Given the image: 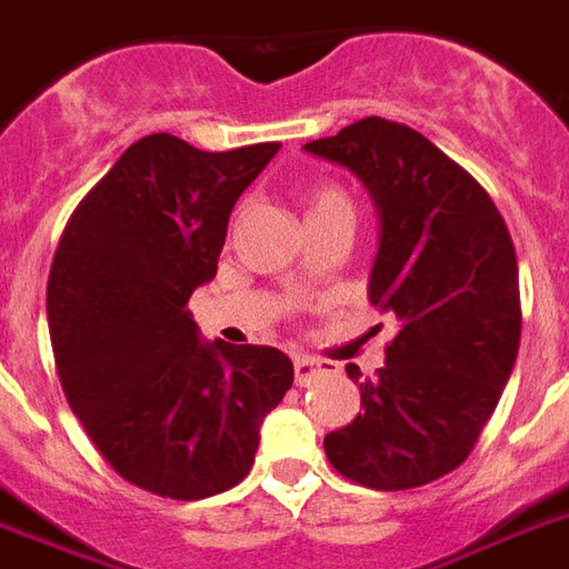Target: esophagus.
Instances as JSON below:
<instances>
[{
  "mask_svg": "<svg viewBox=\"0 0 569 569\" xmlns=\"http://www.w3.org/2000/svg\"><path fill=\"white\" fill-rule=\"evenodd\" d=\"M320 371H323V366H320L318 360L306 357V353H297V357H293V378H297V383H300V387H306V383L315 381Z\"/></svg>",
  "mask_w": 569,
  "mask_h": 569,
  "instance_id": "esophagus-1",
  "label": "esophagus"
}]
</instances>
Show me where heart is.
I'll return each mask as SVG.
<instances>
[{"label":"heart","instance_id":"b5f03b06","mask_svg":"<svg viewBox=\"0 0 569 569\" xmlns=\"http://www.w3.org/2000/svg\"><path fill=\"white\" fill-rule=\"evenodd\" d=\"M332 200H341V198L339 194H332V191H320V194H315V200H311L309 209L320 207V203H332Z\"/></svg>","mask_w":569,"mask_h":569}]
</instances>
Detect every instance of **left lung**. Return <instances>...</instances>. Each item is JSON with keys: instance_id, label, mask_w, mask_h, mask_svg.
Segmentation results:
<instances>
[{"instance_id": "8db88e82", "label": "left lung", "mask_w": 569, "mask_h": 569, "mask_svg": "<svg viewBox=\"0 0 569 569\" xmlns=\"http://www.w3.org/2000/svg\"><path fill=\"white\" fill-rule=\"evenodd\" d=\"M306 152L350 170L378 212L369 302L396 315L360 413L323 438L348 480L399 492L465 462L510 381L522 309L510 230L480 182L413 128L369 117Z\"/></svg>"}]
</instances>
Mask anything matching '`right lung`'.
<instances>
[{"mask_svg":"<svg viewBox=\"0 0 569 569\" xmlns=\"http://www.w3.org/2000/svg\"><path fill=\"white\" fill-rule=\"evenodd\" d=\"M279 149L131 143L77 207L50 267L47 323L68 405L113 471L161 498L237 486L293 383L279 348L207 341L188 311L216 279L230 209Z\"/></svg>","mask_w":569,"mask_h":569,"instance_id":"add662e5","label":"right lung"}]
</instances>
